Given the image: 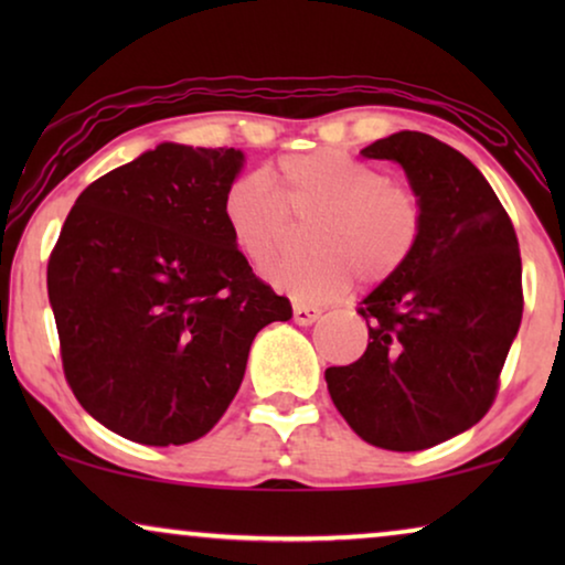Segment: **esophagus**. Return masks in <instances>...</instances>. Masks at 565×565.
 Returning <instances> with one entry per match:
<instances>
[{
    "mask_svg": "<svg viewBox=\"0 0 565 565\" xmlns=\"http://www.w3.org/2000/svg\"><path fill=\"white\" fill-rule=\"evenodd\" d=\"M319 316H321V308L316 306H306V303L292 306V319H296V323H300V327H311Z\"/></svg>",
    "mask_w": 565,
    "mask_h": 565,
    "instance_id": "1",
    "label": "esophagus"
}]
</instances>
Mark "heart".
Wrapping results in <instances>:
<instances>
[{
  "label": "heart",
  "mask_w": 565,
  "mask_h": 565,
  "mask_svg": "<svg viewBox=\"0 0 565 565\" xmlns=\"http://www.w3.org/2000/svg\"><path fill=\"white\" fill-rule=\"evenodd\" d=\"M262 174L231 182L223 218L238 252L254 267L273 262L292 238V221L311 223L308 259L265 269L277 290L300 303H323L350 288L354 275L375 285L412 259L424 231V205L408 184L337 149L290 153Z\"/></svg>",
  "instance_id": "obj_1"
}]
</instances>
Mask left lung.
<instances>
[{"mask_svg": "<svg viewBox=\"0 0 565 565\" xmlns=\"http://www.w3.org/2000/svg\"><path fill=\"white\" fill-rule=\"evenodd\" d=\"M404 167L422 198L412 259L362 300L367 350L327 370L347 424L383 450H427L489 412L522 321V257L497 192L470 159L419 130L362 149Z\"/></svg>", "mask_w": 565, "mask_h": 565, "instance_id": "left-lung-1", "label": "left lung"}]
</instances>
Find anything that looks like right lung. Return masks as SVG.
<instances>
[{
    "label": "right lung",
    "mask_w": 565,
    "mask_h": 565,
    "mask_svg": "<svg viewBox=\"0 0 565 565\" xmlns=\"http://www.w3.org/2000/svg\"><path fill=\"white\" fill-rule=\"evenodd\" d=\"M242 164L236 149L159 143L92 182L66 215L49 259L61 362L115 435L153 447L207 435L257 331L292 316L223 218Z\"/></svg>",
    "instance_id": "obj_1"
}]
</instances>
